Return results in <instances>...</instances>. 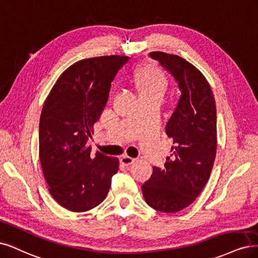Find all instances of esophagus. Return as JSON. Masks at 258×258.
Instances as JSON below:
<instances>
[{
  "mask_svg": "<svg viewBox=\"0 0 258 258\" xmlns=\"http://www.w3.org/2000/svg\"><path fill=\"white\" fill-rule=\"evenodd\" d=\"M135 159H132V157H130V156H122L121 159H120V162L123 164V165H125V166H130V165H132L133 163H135Z\"/></svg>",
  "mask_w": 258,
  "mask_h": 258,
  "instance_id": "1",
  "label": "esophagus"
}]
</instances>
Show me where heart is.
I'll list each match as a JSON object with an SVG mask.
<instances>
[{
	"label": "heart",
	"instance_id": "1",
	"mask_svg": "<svg viewBox=\"0 0 258 258\" xmlns=\"http://www.w3.org/2000/svg\"><path fill=\"white\" fill-rule=\"evenodd\" d=\"M139 98L156 97L162 99L168 87L166 74L155 64H147L138 69L132 79Z\"/></svg>",
	"mask_w": 258,
	"mask_h": 258
}]
</instances>
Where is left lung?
Returning a JSON list of instances; mask_svg holds the SVG:
<instances>
[{
    "mask_svg": "<svg viewBox=\"0 0 258 258\" xmlns=\"http://www.w3.org/2000/svg\"><path fill=\"white\" fill-rule=\"evenodd\" d=\"M149 54L171 73L182 94L166 124L172 154L163 169L153 167L141 188L154 210L173 213L192 204L210 178L217 154V107L209 82L193 64L176 54Z\"/></svg>",
    "mask_w": 258,
    "mask_h": 258,
    "instance_id": "8db88e82",
    "label": "left lung"
}]
</instances>
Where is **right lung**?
Masks as SVG:
<instances>
[{"instance_id":"right-lung-1","label":"right lung","mask_w":258,"mask_h":258,"mask_svg":"<svg viewBox=\"0 0 258 258\" xmlns=\"http://www.w3.org/2000/svg\"><path fill=\"white\" fill-rule=\"evenodd\" d=\"M126 55L80 60L66 69L48 94L39 120V160L49 193L65 209L85 212L106 198L119 160L87 147Z\"/></svg>"}]
</instances>
